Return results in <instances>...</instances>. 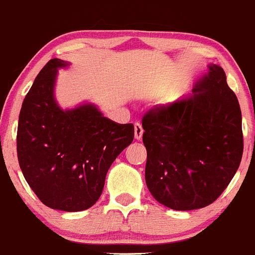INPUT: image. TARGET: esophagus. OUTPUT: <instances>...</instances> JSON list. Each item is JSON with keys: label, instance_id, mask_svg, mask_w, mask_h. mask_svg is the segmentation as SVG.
Here are the masks:
<instances>
[{"label": "esophagus", "instance_id": "34e87169", "mask_svg": "<svg viewBox=\"0 0 255 255\" xmlns=\"http://www.w3.org/2000/svg\"><path fill=\"white\" fill-rule=\"evenodd\" d=\"M143 132L144 130H143V127H141V125L136 122L134 125V136L136 140H140L141 136H143Z\"/></svg>", "mask_w": 255, "mask_h": 255}]
</instances>
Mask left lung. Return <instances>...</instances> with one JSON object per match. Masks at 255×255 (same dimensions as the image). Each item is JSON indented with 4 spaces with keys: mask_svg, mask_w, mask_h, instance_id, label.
I'll return each instance as SVG.
<instances>
[{
    "mask_svg": "<svg viewBox=\"0 0 255 255\" xmlns=\"http://www.w3.org/2000/svg\"><path fill=\"white\" fill-rule=\"evenodd\" d=\"M141 125L146 186L167 208L208 206L240 167L242 114L220 66H209L191 95L146 112Z\"/></svg>",
    "mask_w": 255,
    "mask_h": 255,
    "instance_id": "left-lung-1",
    "label": "left lung"
}]
</instances>
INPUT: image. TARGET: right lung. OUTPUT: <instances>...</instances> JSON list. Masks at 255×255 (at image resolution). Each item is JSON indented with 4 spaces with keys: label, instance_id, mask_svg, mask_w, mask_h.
I'll return each instance as SVG.
<instances>
[{
    "label": "right lung",
    "instance_id": "obj_1",
    "mask_svg": "<svg viewBox=\"0 0 255 255\" xmlns=\"http://www.w3.org/2000/svg\"><path fill=\"white\" fill-rule=\"evenodd\" d=\"M68 64L52 58L34 80L20 109L17 154L41 203L82 211L100 198L110 166L133 141L134 126L106 119L92 104L61 109L53 88L57 69Z\"/></svg>",
    "mask_w": 255,
    "mask_h": 255
}]
</instances>
